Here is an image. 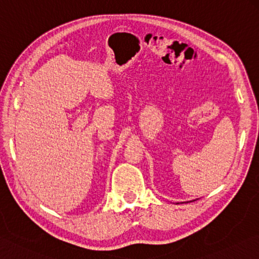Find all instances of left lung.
<instances>
[{
    "label": "left lung",
    "instance_id": "left-lung-1",
    "mask_svg": "<svg viewBox=\"0 0 259 259\" xmlns=\"http://www.w3.org/2000/svg\"><path fill=\"white\" fill-rule=\"evenodd\" d=\"M193 201H194V200H193Z\"/></svg>",
    "mask_w": 259,
    "mask_h": 259
}]
</instances>
